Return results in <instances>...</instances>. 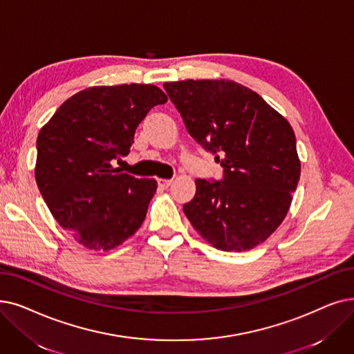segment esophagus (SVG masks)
I'll list each match as a JSON object with an SVG mask.
<instances>
[{
    "mask_svg": "<svg viewBox=\"0 0 354 354\" xmlns=\"http://www.w3.org/2000/svg\"><path fill=\"white\" fill-rule=\"evenodd\" d=\"M158 183H159V187H160V188L167 189L169 187L172 185L174 180H172V179H158Z\"/></svg>",
    "mask_w": 354,
    "mask_h": 354,
    "instance_id": "esophagus-1",
    "label": "esophagus"
}]
</instances>
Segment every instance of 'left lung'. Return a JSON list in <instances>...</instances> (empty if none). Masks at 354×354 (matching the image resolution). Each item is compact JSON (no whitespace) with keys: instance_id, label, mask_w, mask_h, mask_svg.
Listing matches in <instances>:
<instances>
[{"instance_id":"obj_1","label":"left lung","mask_w":354,"mask_h":354,"mask_svg":"<svg viewBox=\"0 0 354 354\" xmlns=\"http://www.w3.org/2000/svg\"><path fill=\"white\" fill-rule=\"evenodd\" d=\"M192 139L223 167L196 179L183 212L215 249L243 252L263 243L285 218L301 163L289 122L248 86L228 80L163 84Z\"/></svg>"}]
</instances>
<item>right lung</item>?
I'll list each match as a JSON object with an SVG mask.
<instances>
[{"label": "right lung", "instance_id": "obj_1", "mask_svg": "<svg viewBox=\"0 0 354 354\" xmlns=\"http://www.w3.org/2000/svg\"><path fill=\"white\" fill-rule=\"evenodd\" d=\"M165 92L146 84L92 86L59 106L37 136L36 182L55 220L82 245L110 250L145 221L155 179L121 174L137 126Z\"/></svg>", "mask_w": 354, "mask_h": 354}]
</instances>
